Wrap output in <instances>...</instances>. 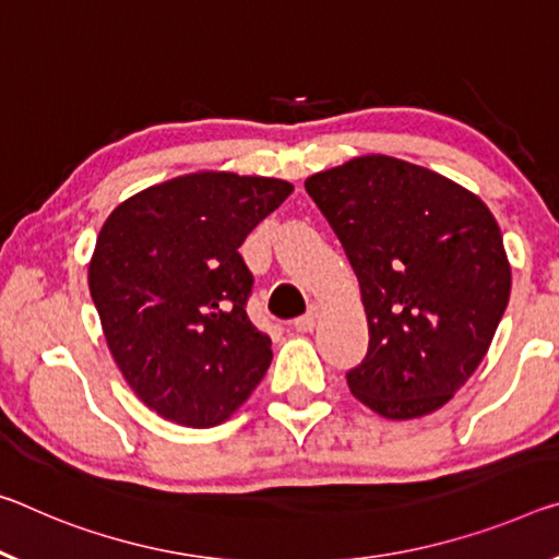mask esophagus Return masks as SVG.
Returning a JSON list of instances; mask_svg holds the SVG:
<instances>
[{"label": "esophagus", "instance_id": "esophagus-1", "mask_svg": "<svg viewBox=\"0 0 559 559\" xmlns=\"http://www.w3.org/2000/svg\"><path fill=\"white\" fill-rule=\"evenodd\" d=\"M316 321H318V308H316V306H311L304 316L296 318V321H294V328H296L298 333H311L313 328H316Z\"/></svg>", "mask_w": 559, "mask_h": 559}]
</instances>
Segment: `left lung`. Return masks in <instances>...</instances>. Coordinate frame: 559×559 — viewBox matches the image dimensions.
Wrapping results in <instances>:
<instances>
[{"mask_svg": "<svg viewBox=\"0 0 559 559\" xmlns=\"http://www.w3.org/2000/svg\"><path fill=\"white\" fill-rule=\"evenodd\" d=\"M360 283L368 353L350 393L391 420L445 405L480 366L508 308L510 263L490 209L393 156H360L306 181Z\"/></svg>", "mask_w": 559, "mask_h": 559, "instance_id": "8db88e82", "label": "left lung"}]
</instances>
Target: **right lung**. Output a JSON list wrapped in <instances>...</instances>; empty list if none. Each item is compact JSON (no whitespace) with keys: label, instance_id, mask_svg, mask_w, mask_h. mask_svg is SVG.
Wrapping results in <instances>:
<instances>
[{"label":"right lung","instance_id":"obj_1","mask_svg":"<svg viewBox=\"0 0 559 559\" xmlns=\"http://www.w3.org/2000/svg\"><path fill=\"white\" fill-rule=\"evenodd\" d=\"M290 191L263 176L189 174L123 201L102 226L88 290L121 376L162 418L224 423L269 370L238 248Z\"/></svg>","mask_w":559,"mask_h":559}]
</instances>
